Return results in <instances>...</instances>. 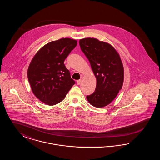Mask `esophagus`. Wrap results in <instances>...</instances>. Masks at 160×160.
I'll return each instance as SVG.
<instances>
[{
	"instance_id": "34e87169",
	"label": "esophagus",
	"mask_w": 160,
	"mask_h": 160,
	"mask_svg": "<svg viewBox=\"0 0 160 160\" xmlns=\"http://www.w3.org/2000/svg\"><path fill=\"white\" fill-rule=\"evenodd\" d=\"M81 83H82V80H81V79L78 80L77 81V84H78V85Z\"/></svg>"
}]
</instances>
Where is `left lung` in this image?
Segmentation results:
<instances>
[{"label":"left lung","instance_id":"left-lung-1","mask_svg":"<svg viewBox=\"0 0 160 160\" xmlns=\"http://www.w3.org/2000/svg\"><path fill=\"white\" fill-rule=\"evenodd\" d=\"M79 44L97 78L95 92L87 99L95 107L106 106L122 89L124 70L120 56L112 45L96 38L81 39Z\"/></svg>","mask_w":160,"mask_h":160}]
</instances>
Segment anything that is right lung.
I'll return each mask as SVG.
<instances>
[{"instance_id": "add662e5", "label": "right lung", "mask_w": 160, "mask_h": 160, "mask_svg": "<svg viewBox=\"0 0 160 160\" xmlns=\"http://www.w3.org/2000/svg\"><path fill=\"white\" fill-rule=\"evenodd\" d=\"M77 41L61 38L43 46L33 58L28 70V77L35 97L48 106L61 102L75 84L65 59L76 47Z\"/></svg>"}]
</instances>
